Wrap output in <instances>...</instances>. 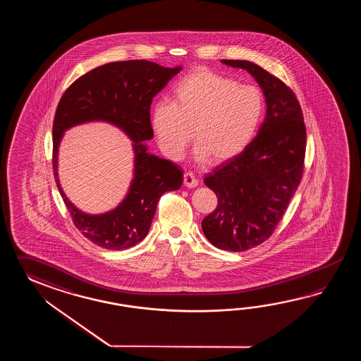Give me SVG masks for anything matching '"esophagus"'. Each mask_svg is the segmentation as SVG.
Masks as SVG:
<instances>
[{
	"label": "esophagus",
	"instance_id": "1",
	"mask_svg": "<svg viewBox=\"0 0 361 361\" xmlns=\"http://www.w3.org/2000/svg\"><path fill=\"white\" fill-rule=\"evenodd\" d=\"M183 183L188 188H195L196 185H199V179L195 177L192 173H185L183 176Z\"/></svg>",
	"mask_w": 361,
	"mask_h": 361
}]
</instances>
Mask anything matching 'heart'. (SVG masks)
<instances>
[{"label": "heart", "mask_w": 361, "mask_h": 361, "mask_svg": "<svg viewBox=\"0 0 361 361\" xmlns=\"http://www.w3.org/2000/svg\"><path fill=\"white\" fill-rule=\"evenodd\" d=\"M263 100L253 86L238 85L207 68L178 80L170 102H157L151 126L162 154L179 160L192 137L196 161L218 165L245 149L261 121Z\"/></svg>", "instance_id": "b5f03b06"}]
</instances>
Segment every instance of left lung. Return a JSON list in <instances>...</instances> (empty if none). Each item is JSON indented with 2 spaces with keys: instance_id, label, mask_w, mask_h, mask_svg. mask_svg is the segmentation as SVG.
<instances>
[{
  "instance_id": "1",
  "label": "left lung",
  "mask_w": 361,
  "mask_h": 361,
  "mask_svg": "<svg viewBox=\"0 0 361 361\" xmlns=\"http://www.w3.org/2000/svg\"><path fill=\"white\" fill-rule=\"evenodd\" d=\"M223 64L247 71L261 86L266 117L241 154L209 173L204 183L218 197L201 226L218 249L244 252L272 235L303 174L306 126L292 89L249 61Z\"/></svg>"
}]
</instances>
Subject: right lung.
Masks as SVG:
<instances>
[{"mask_svg":"<svg viewBox=\"0 0 361 361\" xmlns=\"http://www.w3.org/2000/svg\"><path fill=\"white\" fill-rule=\"evenodd\" d=\"M148 61H114L77 78L63 94L53 125V169L61 199L85 238L108 250H123L146 238L157 202L165 192L177 191L183 173L174 162L147 152L154 138L149 108L154 95L180 72ZM104 121L133 140L135 177L126 199L114 211L87 215L62 192L57 177V152L63 131L80 123Z\"/></svg>","mask_w":361,"mask_h":361,"instance_id":"1","label":"right lung"}]
</instances>
